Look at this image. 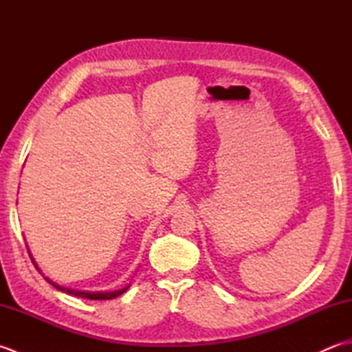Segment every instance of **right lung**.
<instances>
[{
    "label": "right lung",
    "mask_w": 352,
    "mask_h": 352,
    "mask_svg": "<svg viewBox=\"0 0 352 352\" xmlns=\"http://www.w3.org/2000/svg\"><path fill=\"white\" fill-rule=\"evenodd\" d=\"M30 257H32V254H30ZM33 263H34V260H33ZM34 266H36L37 271H39V267H37L36 263H34ZM45 280H47L48 283H51L52 286H54L57 290H62V292H65V294H69V295H74V296L85 298V300H113V298L122 295L124 292L130 287V286H126V287H124L121 290H115V292H85V290H74V289L58 286V284H56L54 281H51L48 276H45Z\"/></svg>",
    "instance_id": "1"
}]
</instances>
